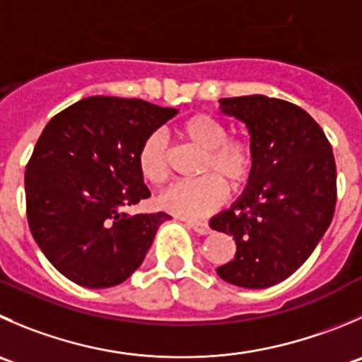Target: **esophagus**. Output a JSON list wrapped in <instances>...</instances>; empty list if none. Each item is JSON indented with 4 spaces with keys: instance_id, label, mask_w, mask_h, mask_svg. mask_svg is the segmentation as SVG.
Returning <instances> with one entry per match:
<instances>
[{
    "instance_id": "esophagus-1",
    "label": "esophagus",
    "mask_w": 362,
    "mask_h": 362,
    "mask_svg": "<svg viewBox=\"0 0 362 362\" xmlns=\"http://www.w3.org/2000/svg\"><path fill=\"white\" fill-rule=\"evenodd\" d=\"M187 224L192 228V230L196 231V233H199V235H209L210 233L209 223H202V221H187Z\"/></svg>"
}]
</instances>
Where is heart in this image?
Segmentation results:
<instances>
[{
  "label": "heart",
  "instance_id": "obj_1",
  "mask_svg": "<svg viewBox=\"0 0 362 362\" xmlns=\"http://www.w3.org/2000/svg\"><path fill=\"white\" fill-rule=\"evenodd\" d=\"M178 138L202 150V178L182 182L159 198L164 210L185 219H202L219 209L228 198V185L240 189L255 168V150L242 136H226V125L209 113H194L177 125ZM138 170L148 184L160 187L170 178L168 148L160 132H150L136 156Z\"/></svg>",
  "mask_w": 362,
  "mask_h": 362
}]
</instances>
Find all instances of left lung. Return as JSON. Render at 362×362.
I'll list each match as a JSON object with an SVG mask.
<instances>
[{
	"label": "left lung",
	"mask_w": 362,
	"mask_h": 362,
	"mask_svg": "<svg viewBox=\"0 0 362 362\" xmlns=\"http://www.w3.org/2000/svg\"><path fill=\"white\" fill-rule=\"evenodd\" d=\"M221 111L245 124L255 150L247 187L210 228L233 235L237 252L217 267L226 283L269 288L292 276L313 252L336 206V163L320 125L281 99H221Z\"/></svg>",
	"instance_id": "obj_1"
}]
</instances>
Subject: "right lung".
Returning <instances> with one entry per match:
<instances>
[{"instance_id":"add662e5","label":"right lung","mask_w":362,"mask_h":362,"mask_svg":"<svg viewBox=\"0 0 362 362\" xmlns=\"http://www.w3.org/2000/svg\"><path fill=\"white\" fill-rule=\"evenodd\" d=\"M178 110L141 99L88 97L56 115L26 166L31 235L58 272L86 288L124 283L168 214H131L150 196L136 156Z\"/></svg>"}]
</instances>
